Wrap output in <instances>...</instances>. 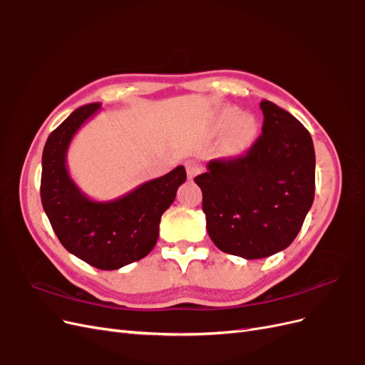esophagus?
<instances>
[{
	"instance_id": "esophagus-1",
	"label": "esophagus",
	"mask_w": 365,
	"mask_h": 365,
	"mask_svg": "<svg viewBox=\"0 0 365 365\" xmlns=\"http://www.w3.org/2000/svg\"><path fill=\"white\" fill-rule=\"evenodd\" d=\"M185 170H187V175H189V178L192 180L196 175H200L202 172V165L195 160H189L185 163Z\"/></svg>"
}]
</instances>
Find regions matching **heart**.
Listing matches in <instances>:
<instances>
[{
  "label": "heart",
  "instance_id": "obj_1",
  "mask_svg": "<svg viewBox=\"0 0 365 365\" xmlns=\"http://www.w3.org/2000/svg\"><path fill=\"white\" fill-rule=\"evenodd\" d=\"M248 129H250V125L248 123H244L240 126V132H242V137H245L247 135V132H248Z\"/></svg>",
  "mask_w": 365,
  "mask_h": 365
}]
</instances>
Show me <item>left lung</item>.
Masks as SVG:
<instances>
[{
	"mask_svg": "<svg viewBox=\"0 0 365 365\" xmlns=\"http://www.w3.org/2000/svg\"><path fill=\"white\" fill-rule=\"evenodd\" d=\"M262 134L244 155L217 158L195 182L207 231L227 254L248 260L288 248L315 195V150L292 114L262 101Z\"/></svg>",
	"mask_w": 365,
	"mask_h": 365,
	"instance_id": "8db88e82",
	"label": "left lung"
}]
</instances>
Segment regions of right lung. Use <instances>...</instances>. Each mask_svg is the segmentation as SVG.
Here are the masks:
<instances>
[{
  "label": "right lung",
  "mask_w": 365,
  "mask_h": 365,
  "mask_svg": "<svg viewBox=\"0 0 365 365\" xmlns=\"http://www.w3.org/2000/svg\"><path fill=\"white\" fill-rule=\"evenodd\" d=\"M101 109V103L77 108L54 129L42 152L41 201L65 250L94 268L111 271L137 262L155 247L163 213L185 181L184 165L138 185L114 201L88 197L67 169L74 134Z\"/></svg>",
  "instance_id": "obj_1"
}]
</instances>
